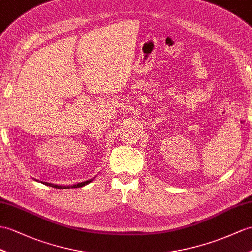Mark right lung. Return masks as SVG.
Here are the masks:
<instances>
[{"label": "right lung", "instance_id": "obj_1", "mask_svg": "<svg viewBox=\"0 0 252 252\" xmlns=\"http://www.w3.org/2000/svg\"><path fill=\"white\" fill-rule=\"evenodd\" d=\"M93 180V179H92ZM92 180H89V181H85V182H81V183H78L76 184V185H71V186H61V185H55V184H51V183H47V182H44L45 185L47 186H50V187H53V188H58V189H66V188H77V187H83L87 185V184L91 183Z\"/></svg>", "mask_w": 252, "mask_h": 252}]
</instances>
